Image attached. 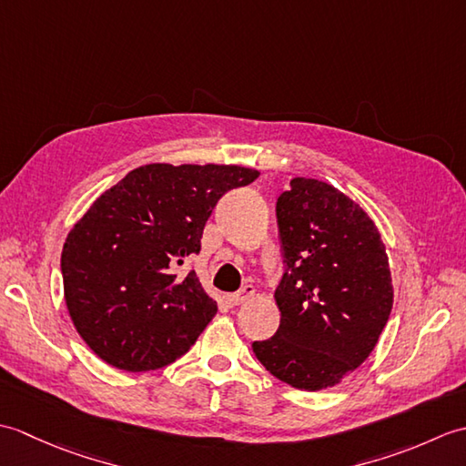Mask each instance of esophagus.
Segmentation results:
<instances>
[{
  "mask_svg": "<svg viewBox=\"0 0 466 466\" xmlns=\"http://www.w3.org/2000/svg\"><path fill=\"white\" fill-rule=\"evenodd\" d=\"M254 294H256V289H254V286L246 284L240 292L230 294V296H228L226 300H228V304H230V306H240V304H244V302L252 300V299H254Z\"/></svg>",
  "mask_w": 466,
  "mask_h": 466,
  "instance_id": "1",
  "label": "esophagus"
}]
</instances>
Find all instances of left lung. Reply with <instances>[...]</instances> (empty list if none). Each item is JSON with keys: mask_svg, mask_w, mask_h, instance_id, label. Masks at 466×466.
<instances>
[{"mask_svg": "<svg viewBox=\"0 0 466 466\" xmlns=\"http://www.w3.org/2000/svg\"><path fill=\"white\" fill-rule=\"evenodd\" d=\"M276 216L289 264L274 294L282 320L252 350L294 389H332L369 359L389 322V254L370 216L314 177H292Z\"/></svg>", "mask_w": 466, "mask_h": 466, "instance_id": "left-lung-1", "label": "left lung"}]
</instances>
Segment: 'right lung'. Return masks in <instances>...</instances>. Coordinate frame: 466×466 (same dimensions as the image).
I'll list each match as a JSON object with an SVG mask.
<instances>
[{
  "mask_svg": "<svg viewBox=\"0 0 466 466\" xmlns=\"http://www.w3.org/2000/svg\"><path fill=\"white\" fill-rule=\"evenodd\" d=\"M260 176L234 164H146L106 190L69 230L64 299L77 334L107 364L156 370L190 350L218 304L192 270L216 202Z\"/></svg>",
  "mask_w": 466,
  "mask_h": 466,
  "instance_id": "obj_1",
  "label": "right lung"
}]
</instances>
